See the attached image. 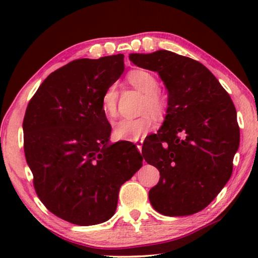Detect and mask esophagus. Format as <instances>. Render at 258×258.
Listing matches in <instances>:
<instances>
[{"label":"esophagus","instance_id":"34e87169","mask_svg":"<svg viewBox=\"0 0 258 258\" xmlns=\"http://www.w3.org/2000/svg\"><path fill=\"white\" fill-rule=\"evenodd\" d=\"M142 143H143V141L141 140V141H139L138 143H137V148H138V150L141 152V150H142Z\"/></svg>","mask_w":258,"mask_h":258}]
</instances>
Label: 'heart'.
Here are the masks:
<instances>
[{"label":"heart","mask_w":258,"mask_h":258,"mask_svg":"<svg viewBox=\"0 0 258 258\" xmlns=\"http://www.w3.org/2000/svg\"><path fill=\"white\" fill-rule=\"evenodd\" d=\"M128 84L143 93V100L140 112L143 113L135 119H121L113 125L112 135L121 141H138L154 130L155 121L164 120L168 113V102L164 94L158 91L159 83L150 72L133 71L127 77ZM101 110L109 120L117 116L118 89L116 84L109 85L101 95Z\"/></svg>","instance_id":"1"}]
</instances>
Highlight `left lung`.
Masks as SVG:
<instances>
[{"instance_id": "8db88e82", "label": "left lung", "mask_w": 258, "mask_h": 258, "mask_svg": "<svg viewBox=\"0 0 258 258\" xmlns=\"http://www.w3.org/2000/svg\"><path fill=\"white\" fill-rule=\"evenodd\" d=\"M138 67L159 74L168 91V113L142 155L158 168L149 191L157 212L186 216L203 211L232 174L239 147L237 111L229 93L208 69L171 51L132 53Z\"/></svg>"}]
</instances>
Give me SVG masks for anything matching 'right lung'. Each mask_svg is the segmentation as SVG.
I'll use <instances>...</instances> for the list:
<instances>
[{"mask_svg":"<svg viewBox=\"0 0 258 258\" xmlns=\"http://www.w3.org/2000/svg\"><path fill=\"white\" fill-rule=\"evenodd\" d=\"M124 72V55L77 59L47 76L24 117V150L35 191L69 223L94 225L115 214L119 187L142 166L135 146H109L101 95Z\"/></svg>","mask_w":258,"mask_h":258,"instance_id":"1","label":"right lung"}]
</instances>
